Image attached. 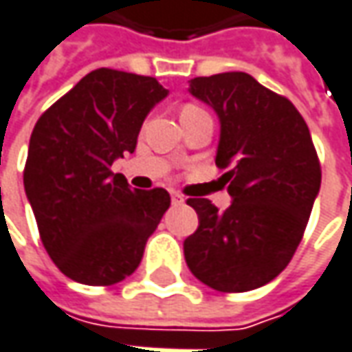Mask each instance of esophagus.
Segmentation results:
<instances>
[{
    "label": "esophagus",
    "mask_w": 352,
    "mask_h": 352,
    "mask_svg": "<svg viewBox=\"0 0 352 352\" xmlns=\"http://www.w3.org/2000/svg\"><path fill=\"white\" fill-rule=\"evenodd\" d=\"M171 200H173V204H181V202H183V197H181L177 190H171Z\"/></svg>",
    "instance_id": "obj_1"
}]
</instances>
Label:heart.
<instances>
[{
	"label": "heart",
	"instance_id": "b5f03b06",
	"mask_svg": "<svg viewBox=\"0 0 352 352\" xmlns=\"http://www.w3.org/2000/svg\"><path fill=\"white\" fill-rule=\"evenodd\" d=\"M200 111H202V109L195 107V104H185V107H183V111H181V116L192 115V113H200Z\"/></svg>",
	"mask_w": 352,
	"mask_h": 352
}]
</instances>
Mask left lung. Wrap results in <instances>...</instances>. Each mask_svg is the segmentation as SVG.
Returning a JSON list of instances; mask_svg holds the SVG:
<instances>
[{
    "label": "left lung",
    "instance_id": "1",
    "mask_svg": "<svg viewBox=\"0 0 352 352\" xmlns=\"http://www.w3.org/2000/svg\"><path fill=\"white\" fill-rule=\"evenodd\" d=\"M188 93L218 115L216 165L228 167L232 204L218 212L208 199L187 200L199 228L183 243L185 261L214 290H255L290 263L320 192L308 124L286 97L243 72L190 79Z\"/></svg>",
    "mask_w": 352,
    "mask_h": 352
}]
</instances>
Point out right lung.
Listing matches in <instances>:
<instances>
[{"mask_svg": "<svg viewBox=\"0 0 352 352\" xmlns=\"http://www.w3.org/2000/svg\"><path fill=\"white\" fill-rule=\"evenodd\" d=\"M167 93L155 78L99 67L34 124L23 183L44 249L67 278L111 286L138 269L171 199L130 188L111 165L136 150Z\"/></svg>", "mask_w": 352, "mask_h": 352, "instance_id": "right-lung-1", "label": "right lung"}]
</instances>
